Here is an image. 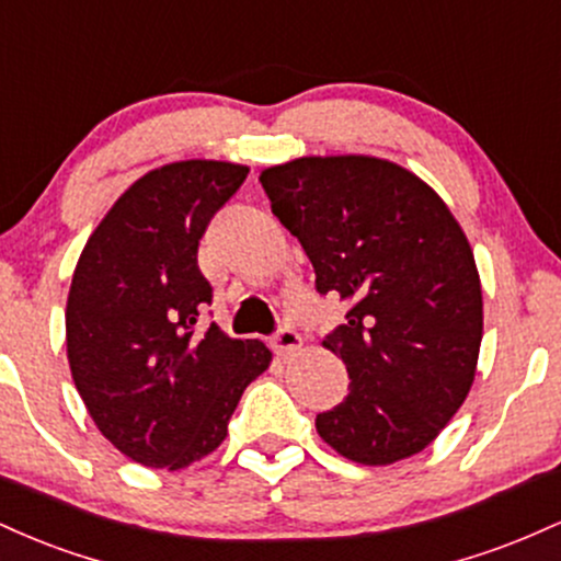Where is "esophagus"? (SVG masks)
I'll use <instances>...</instances> for the list:
<instances>
[{
	"instance_id": "1",
	"label": "esophagus",
	"mask_w": 561,
	"mask_h": 561,
	"mask_svg": "<svg viewBox=\"0 0 561 561\" xmlns=\"http://www.w3.org/2000/svg\"><path fill=\"white\" fill-rule=\"evenodd\" d=\"M272 345H274V351L279 353V356H289V353L300 351L302 340H300V334L293 330V327H279V330L274 332Z\"/></svg>"
}]
</instances>
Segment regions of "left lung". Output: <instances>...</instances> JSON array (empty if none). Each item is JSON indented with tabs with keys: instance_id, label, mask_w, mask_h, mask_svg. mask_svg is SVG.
<instances>
[{
	"instance_id": "obj_1",
	"label": "left lung",
	"mask_w": 561,
	"mask_h": 561,
	"mask_svg": "<svg viewBox=\"0 0 561 561\" xmlns=\"http://www.w3.org/2000/svg\"><path fill=\"white\" fill-rule=\"evenodd\" d=\"M261 184L313 263L317 293L351 300L324 337L351 392L317 414L321 440L369 467L420 454L478 366L482 289L465 231L420 176L379 158H298Z\"/></svg>"
}]
</instances>
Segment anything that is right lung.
I'll list each match as a JSON object with an SVG mask.
<instances>
[{
	"label": "right lung",
	"mask_w": 561,
	"mask_h": 561,
	"mask_svg": "<svg viewBox=\"0 0 561 561\" xmlns=\"http://www.w3.org/2000/svg\"><path fill=\"white\" fill-rule=\"evenodd\" d=\"M248 169L182 160L134 182L89 237L66 308L73 382L100 433L152 469L221 446L244 388L272 351L197 321L214 287L197 248Z\"/></svg>",
	"instance_id": "1"
}]
</instances>
